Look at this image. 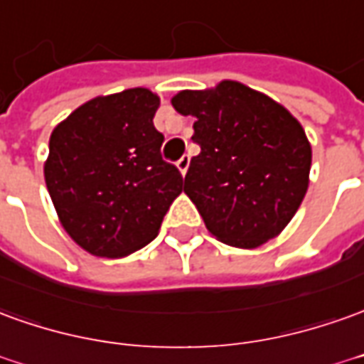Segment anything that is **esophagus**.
Instances as JSON below:
<instances>
[{"label":"esophagus","mask_w":364,"mask_h":364,"mask_svg":"<svg viewBox=\"0 0 364 364\" xmlns=\"http://www.w3.org/2000/svg\"><path fill=\"white\" fill-rule=\"evenodd\" d=\"M189 164H191V157L189 156H183L179 161H177V169L181 171V175L187 173V169H189Z\"/></svg>","instance_id":"obj_1"}]
</instances>
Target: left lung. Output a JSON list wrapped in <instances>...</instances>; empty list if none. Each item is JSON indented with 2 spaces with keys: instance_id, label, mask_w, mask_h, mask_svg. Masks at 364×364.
Returning <instances> with one entry per match:
<instances>
[{
  "instance_id": "obj_1",
  "label": "left lung",
  "mask_w": 364,
  "mask_h": 364,
  "mask_svg": "<svg viewBox=\"0 0 364 364\" xmlns=\"http://www.w3.org/2000/svg\"><path fill=\"white\" fill-rule=\"evenodd\" d=\"M193 116L191 159L183 191L217 240L258 248L288 226L306 197L311 144L282 104L250 86L223 80L171 98Z\"/></svg>"
}]
</instances>
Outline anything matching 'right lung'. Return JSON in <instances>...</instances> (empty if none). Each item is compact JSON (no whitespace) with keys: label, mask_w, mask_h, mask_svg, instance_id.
Instances as JSON below:
<instances>
[{"label":"right lung","mask_w":364,"mask_h":364,"mask_svg":"<svg viewBox=\"0 0 364 364\" xmlns=\"http://www.w3.org/2000/svg\"><path fill=\"white\" fill-rule=\"evenodd\" d=\"M159 96L147 88L96 96L53 129L45 183L58 220L82 250L122 258L149 244L183 191L161 159L154 126Z\"/></svg>","instance_id":"add662e5"}]
</instances>
